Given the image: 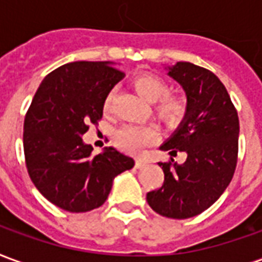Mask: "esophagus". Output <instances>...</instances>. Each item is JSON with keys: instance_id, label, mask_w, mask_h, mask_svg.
Instances as JSON below:
<instances>
[{"instance_id": "esophagus-1", "label": "esophagus", "mask_w": 262, "mask_h": 262, "mask_svg": "<svg viewBox=\"0 0 262 262\" xmlns=\"http://www.w3.org/2000/svg\"><path fill=\"white\" fill-rule=\"evenodd\" d=\"M146 165V161H143V160L137 159L136 160V168H143Z\"/></svg>"}]
</instances>
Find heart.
<instances>
[{
    "label": "heart",
    "mask_w": 262,
    "mask_h": 262,
    "mask_svg": "<svg viewBox=\"0 0 262 262\" xmlns=\"http://www.w3.org/2000/svg\"><path fill=\"white\" fill-rule=\"evenodd\" d=\"M133 86L137 94L148 102H156L154 111L168 125H176L181 122L187 112V102L185 99L177 95H170L168 86L163 78L157 75L144 73L137 75L133 80ZM112 102V92H109L105 101L103 109L108 111ZM157 130L153 126L147 125H126L122 126L115 133V143L116 146L127 153H139L143 147L156 142Z\"/></svg>",
    "instance_id": "1"
}]
</instances>
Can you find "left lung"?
<instances>
[{
	"label": "left lung",
	"instance_id": "obj_1",
	"mask_svg": "<svg viewBox=\"0 0 262 262\" xmlns=\"http://www.w3.org/2000/svg\"><path fill=\"white\" fill-rule=\"evenodd\" d=\"M165 70L185 92L187 112L160 150L171 156L185 151L187 160L159 163L164 184L147 193V202L161 216L188 219L212 206L230 184L240 126L225 85L212 71L187 61Z\"/></svg>",
	"mask_w": 262,
	"mask_h": 262
}]
</instances>
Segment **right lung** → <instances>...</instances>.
Instances as JSON below:
<instances>
[{
  "instance_id": "obj_1",
  "label": "right lung",
  "mask_w": 262,
  "mask_h": 262,
  "mask_svg": "<svg viewBox=\"0 0 262 262\" xmlns=\"http://www.w3.org/2000/svg\"><path fill=\"white\" fill-rule=\"evenodd\" d=\"M123 77L112 61H73L46 75L33 97L24 125L26 167L37 191L63 210L99 208L115 177L135 165L115 147L92 156L91 144L82 142Z\"/></svg>"
}]
</instances>
